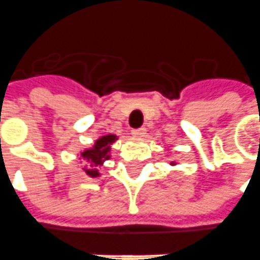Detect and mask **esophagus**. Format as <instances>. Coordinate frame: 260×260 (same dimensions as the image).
<instances>
[{
	"label": "esophagus",
	"instance_id": "obj_1",
	"mask_svg": "<svg viewBox=\"0 0 260 260\" xmlns=\"http://www.w3.org/2000/svg\"><path fill=\"white\" fill-rule=\"evenodd\" d=\"M134 137H146V134H147V130L144 128V127H141V128H137V130H133L132 132Z\"/></svg>",
	"mask_w": 260,
	"mask_h": 260
}]
</instances>
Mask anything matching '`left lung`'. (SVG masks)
<instances>
[{
	"label": "left lung",
	"instance_id": "1",
	"mask_svg": "<svg viewBox=\"0 0 260 260\" xmlns=\"http://www.w3.org/2000/svg\"><path fill=\"white\" fill-rule=\"evenodd\" d=\"M170 164H171V166H175L177 162H175V161H173V162H170Z\"/></svg>",
	"mask_w": 260,
	"mask_h": 260
}]
</instances>
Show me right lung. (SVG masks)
Segmentation results:
<instances>
[{"label": "right lung", "instance_id": "add662e5", "mask_svg": "<svg viewBox=\"0 0 260 260\" xmlns=\"http://www.w3.org/2000/svg\"><path fill=\"white\" fill-rule=\"evenodd\" d=\"M119 137L116 134H105L94 141L92 147L85 148L83 151L78 154L79 160H83L87 162V166H83L82 170L85 171L87 177L90 178H99L100 168L105 164V161L112 157V144Z\"/></svg>", "mask_w": 260, "mask_h": 260}]
</instances>
